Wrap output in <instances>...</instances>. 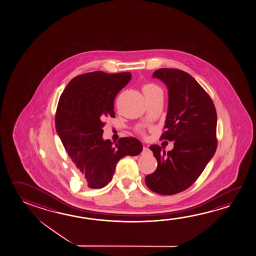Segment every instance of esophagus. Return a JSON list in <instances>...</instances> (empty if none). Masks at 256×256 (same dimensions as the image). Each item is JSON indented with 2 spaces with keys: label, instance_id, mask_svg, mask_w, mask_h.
I'll list each match as a JSON object with an SVG mask.
<instances>
[{
  "label": "esophagus",
  "instance_id": "obj_1",
  "mask_svg": "<svg viewBox=\"0 0 256 256\" xmlns=\"http://www.w3.org/2000/svg\"><path fill=\"white\" fill-rule=\"evenodd\" d=\"M148 152H150V148H148V147H145V146H144V147H143L142 150L143 154H146V153H148Z\"/></svg>",
  "mask_w": 256,
  "mask_h": 256
}]
</instances>
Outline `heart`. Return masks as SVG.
Masks as SVG:
<instances>
[{"mask_svg": "<svg viewBox=\"0 0 256 256\" xmlns=\"http://www.w3.org/2000/svg\"><path fill=\"white\" fill-rule=\"evenodd\" d=\"M142 91L145 96H147L153 94V93H155V92H158V91L162 90H161L160 88L158 87L155 84H146V85L143 86Z\"/></svg>", "mask_w": 256, "mask_h": 256, "instance_id": "b5f03b06", "label": "heart"}]
</instances>
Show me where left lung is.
Returning <instances> with one entry per match:
<instances>
[{"label": "left lung", "mask_w": 256, "mask_h": 256, "mask_svg": "<svg viewBox=\"0 0 256 256\" xmlns=\"http://www.w3.org/2000/svg\"><path fill=\"white\" fill-rule=\"evenodd\" d=\"M152 78H160L168 90L166 130L160 139L174 142L168 154L158 145L150 147L158 168L145 182L156 194H176L191 186L214 156L217 113L210 96L186 72L162 68Z\"/></svg>", "instance_id": "1"}]
</instances>
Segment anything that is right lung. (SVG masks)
Returning a JSON list of instances; mask_svg holds the SVG:
<instances>
[{
	"label": "right lung",
	"mask_w": 256,
	"mask_h": 256,
	"mask_svg": "<svg viewBox=\"0 0 256 256\" xmlns=\"http://www.w3.org/2000/svg\"><path fill=\"white\" fill-rule=\"evenodd\" d=\"M130 78V72L98 70L82 74L70 82L60 96L56 116L57 134L92 189L106 186L112 180L122 158L142 152V144L134 137L121 138L114 145L103 139L104 120L114 117L116 96Z\"/></svg>",
	"instance_id": "obj_1"
}]
</instances>
